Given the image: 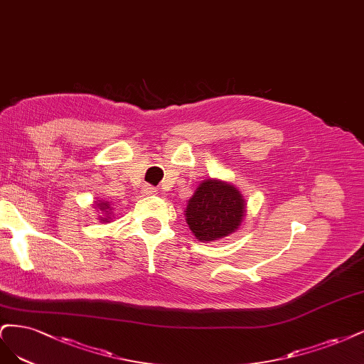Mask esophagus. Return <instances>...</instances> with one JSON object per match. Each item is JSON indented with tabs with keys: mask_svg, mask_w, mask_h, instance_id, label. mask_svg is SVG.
Instances as JSON below:
<instances>
[{
	"mask_svg": "<svg viewBox=\"0 0 364 364\" xmlns=\"http://www.w3.org/2000/svg\"><path fill=\"white\" fill-rule=\"evenodd\" d=\"M156 192H157L156 187H151V186H146L144 189V195H154Z\"/></svg>",
	"mask_w": 364,
	"mask_h": 364,
	"instance_id": "34e87169",
	"label": "esophagus"
}]
</instances>
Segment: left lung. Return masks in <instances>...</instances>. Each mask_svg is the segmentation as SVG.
Returning a JSON list of instances; mask_svg holds the SVG:
<instances>
[{
  "label": "left lung",
  "mask_w": 364,
  "mask_h": 364,
  "mask_svg": "<svg viewBox=\"0 0 364 364\" xmlns=\"http://www.w3.org/2000/svg\"><path fill=\"white\" fill-rule=\"evenodd\" d=\"M246 213L242 193L232 184L204 180L186 207V222L199 242H213L236 231Z\"/></svg>",
  "instance_id": "1"
}]
</instances>
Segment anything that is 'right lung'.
Here are the masks:
<instances>
[{
  "label": "right lung",
  "mask_w": 364,
  "mask_h": 364,
  "mask_svg": "<svg viewBox=\"0 0 364 364\" xmlns=\"http://www.w3.org/2000/svg\"><path fill=\"white\" fill-rule=\"evenodd\" d=\"M97 208H100L102 212V216H100V220L101 222H110V216H112V207H110V203L109 201H98L97 203Z\"/></svg>",
  "instance_id": "obj_1"
}]
</instances>
